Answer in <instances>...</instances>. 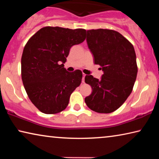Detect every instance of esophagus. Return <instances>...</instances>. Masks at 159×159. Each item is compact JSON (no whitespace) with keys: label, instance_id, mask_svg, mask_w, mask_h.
Masks as SVG:
<instances>
[{"label":"esophagus","instance_id":"obj_1","mask_svg":"<svg viewBox=\"0 0 159 159\" xmlns=\"http://www.w3.org/2000/svg\"><path fill=\"white\" fill-rule=\"evenodd\" d=\"M85 76H86V75H85V74H83V80H82V82H83V83L85 82L84 80H85Z\"/></svg>","mask_w":159,"mask_h":159}]
</instances>
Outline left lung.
<instances>
[{"label":"left lung","mask_w":159,"mask_h":159,"mask_svg":"<svg viewBox=\"0 0 159 159\" xmlns=\"http://www.w3.org/2000/svg\"><path fill=\"white\" fill-rule=\"evenodd\" d=\"M87 43L94 62L102 66L100 80L86 75L85 82L92 87L85 102L93 111L109 114L124 103L133 90L138 74L133 45L123 35L111 29L87 31Z\"/></svg>","instance_id":"left-lung-1"}]
</instances>
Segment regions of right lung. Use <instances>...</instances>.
<instances>
[{
	"instance_id": "1",
	"label": "right lung",
	"mask_w": 159,
	"mask_h": 159,
	"mask_svg": "<svg viewBox=\"0 0 159 159\" xmlns=\"http://www.w3.org/2000/svg\"><path fill=\"white\" fill-rule=\"evenodd\" d=\"M86 30L45 26L25 45L21 60V79L29 98L46 114L62 111L70 96L80 85V70L68 72L64 67L70 48L85 41Z\"/></svg>"
}]
</instances>
